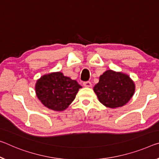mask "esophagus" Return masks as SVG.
<instances>
[{
    "label": "esophagus",
    "mask_w": 159,
    "mask_h": 159,
    "mask_svg": "<svg viewBox=\"0 0 159 159\" xmlns=\"http://www.w3.org/2000/svg\"><path fill=\"white\" fill-rule=\"evenodd\" d=\"M84 85L85 87H88V88H90L92 86V84L91 83H90V81H85L84 82Z\"/></svg>",
    "instance_id": "esophagus-1"
}]
</instances>
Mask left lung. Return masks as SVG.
<instances>
[{"mask_svg":"<svg viewBox=\"0 0 159 159\" xmlns=\"http://www.w3.org/2000/svg\"><path fill=\"white\" fill-rule=\"evenodd\" d=\"M93 90L102 105L115 108L129 102L134 93L135 85L129 75L107 70L100 75Z\"/></svg>","mask_w":159,"mask_h":159,"instance_id":"1","label":"left lung"}]
</instances>
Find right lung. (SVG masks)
I'll use <instances>...</instances> for the list:
<instances>
[{
  "instance_id": "right-lung-1",
  "label": "right lung",
  "mask_w": 159,
  "mask_h": 159,
  "mask_svg": "<svg viewBox=\"0 0 159 159\" xmlns=\"http://www.w3.org/2000/svg\"><path fill=\"white\" fill-rule=\"evenodd\" d=\"M80 88L82 86L76 80L65 76L61 72L44 75L35 85L37 96L42 104L56 111L66 109Z\"/></svg>"
}]
</instances>
